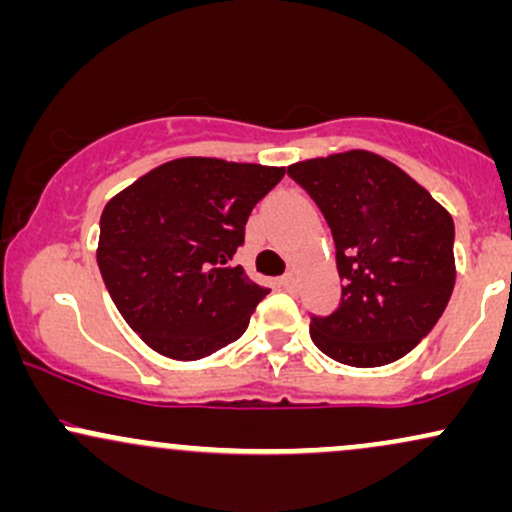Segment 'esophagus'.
Listing matches in <instances>:
<instances>
[{
  "instance_id": "obj_1",
  "label": "esophagus",
  "mask_w": 512,
  "mask_h": 512,
  "mask_svg": "<svg viewBox=\"0 0 512 512\" xmlns=\"http://www.w3.org/2000/svg\"><path fill=\"white\" fill-rule=\"evenodd\" d=\"M281 289H284V291H296V274H293V272H289V274H284V276H281Z\"/></svg>"
}]
</instances>
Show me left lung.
I'll use <instances>...</instances> for the list:
<instances>
[{"mask_svg":"<svg viewBox=\"0 0 512 512\" xmlns=\"http://www.w3.org/2000/svg\"><path fill=\"white\" fill-rule=\"evenodd\" d=\"M289 175L325 216L344 281L339 308L310 315V339L356 368L407 356L436 327L455 286L452 216L370 151L296 163Z\"/></svg>","mask_w":512,"mask_h":512,"instance_id":"obj_1","label":"left lung"}]
</instances>
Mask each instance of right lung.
Segmentation results:
<instances>
[{"mask_svg":"<svg viewBox=\"0 0 512 512\" xmlns=\"http://www.w3.org/2000/svg\"><path fill=\"white\" fill-rule=\"evenodd\" d=\"M284 168L178 158L105 204L98 269L115 308L158 354L197 361L233 344L269 289L233 255Z\"/></svg>","mask_w":512,"mask_h":512,"instance_id":"obj_1","label":"right lung"}]
</instances>
